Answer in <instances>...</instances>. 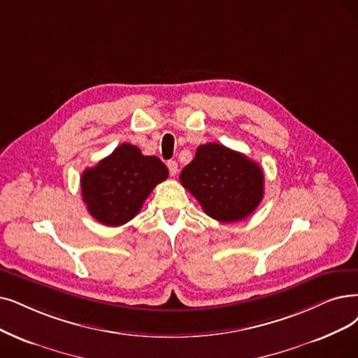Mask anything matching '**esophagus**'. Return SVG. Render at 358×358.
<instances>
[{
	"mask_svg": "<svg viewBox=\"0 0 358 358\" xmlns=\"http://www.w3.org/2000/svg\"><path fill=\"white\" fill-rule=\"evenodd\" d=\"M167 167L171 176H175L178 173V163L176 162H167Z\"/></svg>",
	"mask_w": 358,
	"mask_h": 358,
	"instance_id": "obj_1",
	"label": "esophagus"
}]
</instances>
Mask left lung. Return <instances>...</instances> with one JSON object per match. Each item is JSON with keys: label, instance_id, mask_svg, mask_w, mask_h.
Listing matches in <instances>:
<instances>
[{"label": "left lung", "instance_id": "1", "mask_svg": "<svg viewBox=\"0 0 358 358\" xmlns=\"http://www.w3.org/2000/svg\"><path fill=\"white\" fill-rule=\"evenodd\" d=\"M179 179L207 216L223 223L248 217L264 195L262 167L242 152L216 142L199 145Z\"/></svg>", "mask_w": 358, "mask_h": 358}]
</instances>
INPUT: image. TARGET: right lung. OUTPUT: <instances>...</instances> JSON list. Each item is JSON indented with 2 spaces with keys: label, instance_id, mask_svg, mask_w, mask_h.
Wrapping results in <instances>:
<instances>
[{
  "label": "right lung",
  "instance_id": "obj_1",
  "mask_svg": "<svg viewBox=\"0 0 358 358\" xmlns=\"http://www.w3.org/2000/svg\"><path fill=\"white\" fill-rule=\"evenodd\" d=\"M169 178L166 164L122 144L80 178L83 203L91 216L106 226H122L139 213L155 185Z\"/></svg>",
  "mask_w": 358,
  "mask_h": 358
}]
</instances>
